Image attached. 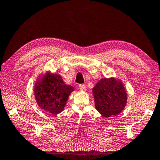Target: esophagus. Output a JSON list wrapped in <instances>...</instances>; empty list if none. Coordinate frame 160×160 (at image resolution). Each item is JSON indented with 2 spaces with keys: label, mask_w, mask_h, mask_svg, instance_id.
I'll list each match as a JSON object with an SVG mask.
<instances>
[{
  "label": "esophagus",
  "mask_w": 160,
  "mask_h": 160,
  "mask_svg": "<svg viewBox=\"0 0 160 160\" xmlns=\"http://www.w3.org/2000/svg\"><path fill=\"white\" fill-rule=\"evenodd\" d=\"M79 88L81 90H85L86 86L85 84H80V85H79Z\"/></svg>",
  "instance_id": "34e87169"
}]
</instances>
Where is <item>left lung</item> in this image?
<instances>
[{"mask_svg": "<svg viewBox=\"0 0 160 160\" xmlns=\"http://www.w3.org/2000/svg\"><path fill=\"white\" fill-rule=\"evenodd\" d=\"M95 108L104 117L117 116L125 107L127 94L121 82L113 78L100 80L92 89Z\"/></svg>", "mask_w": 160, "mask_h": 160, "instance_id": "left-lung-1", "label": "left lung"}]
</instances>
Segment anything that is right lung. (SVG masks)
Returning a JSON list of instances; mask_svg holds the SVG:
<instances>
[{"instance_id": "1", "label": "right lung", "mask_w": 160, "mask_h": 160, "mask_svg": "<svg viewBox=\"0 0 160 160\" xmlns=\"http://www.w3.org/2000/svg\"><path fill=\"white\" fill-rule=\"evenodd\" d=\"M73 88L67 85L57 74H47L34 87V94L39 106L47 112L57 114L63 110Z\"/></svg>"}]
</instances>
